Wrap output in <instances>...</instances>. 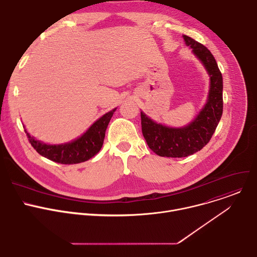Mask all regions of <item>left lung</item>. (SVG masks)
<instances>
[{
  "mask_svg": "<svg viewBox=\"0 0 257 257\" xmlns=\"http://www.w3.org/2000/svg\"><path fill=\"white\" fill-rule=\"evenodd\" d=\"M183 39L205 68L209 76V89L200 112L194 120L183 127L158 123L144 112H140L143 137L150 149L160 157L184 158L203 149L214 133L223 114V76L215 59L203 45L187 35H183Z\"/></svg>",
  "mask_w": 257,
  "mask_h": 257,
  "instance_id": "left-lung-1",
  "label": "left lung"
}]
</instances>
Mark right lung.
<instances>
[{
  "instance_id": "right-lung-1",
  "label": "right lung",
  "mask_w": 257,
  "mask_h": 257,
  "mask_svg": "<svg viewBox=\"0 0 257 257\" xmlns=\"http://www.w3.org/2000/svg\"><path fill=\"white\" fill-rule=\"evenodd\" d=\"M117 107L98 118L82 135L61 144L45 143L30 135L23 126L33 149L43 157L64 165L79 164L94 157L101 149L105 130Z\"/></svg>"
}]
</instances>
